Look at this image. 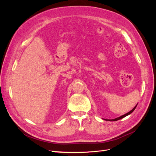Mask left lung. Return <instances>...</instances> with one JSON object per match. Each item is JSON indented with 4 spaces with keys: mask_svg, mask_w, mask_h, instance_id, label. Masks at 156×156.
I'll list each match as a JSON object with an SVG mask.
<instances>
[{
    "mask_svg": "<svg viewBox=\"0 0 156 156\" xmlns=\"http://www.w3.org/2000/svg\"><path fill=\"white\" fill-rule=\"evenodd\" d=\"M136 105H137V104H136ZM136 105L133 108V109H132L131 111H130L129 112H128L127 113H126V114H125V115H122V116H120V117H118V118H116V119H112V120H108V121H116V120H120V119H123V118H124V117H126V116H127V115H130L131 113H132L133 112V111L135 109V108H136Z\"/></svg>",
    "mask_w": 156,
    "mask_h": 156,
    "instance_id": "left-lung-1",
    "label": "left lung"
}]
</instances>
